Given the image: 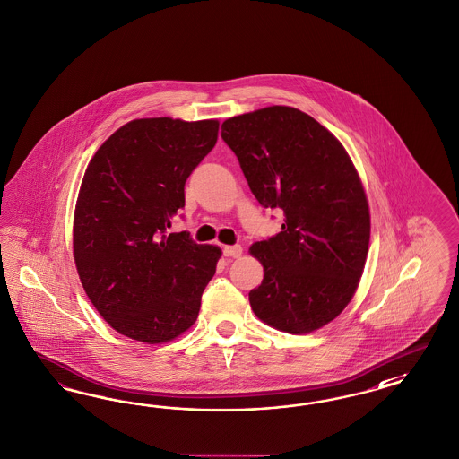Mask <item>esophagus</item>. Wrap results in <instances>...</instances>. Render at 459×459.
I'll list each match as a JSON object with an SVG mask.
<instances>
[{
    "mask_svg": "<svg viewBox=\"0 0 459 459\" xmlns=\"http://www.w3.org/2000/svg\"><path fill=\"white\" fill-rule=\"evenodd\" d=\"M222 253H224V256H233V258H238V256H241L243 248H241V245H231V247H224V248H222Z\"/></svg>",
    "mask_w": 459,
    "mask_h": 459,
    "instance_id": "1",
    "label": "esophagus"
}]
</instances>
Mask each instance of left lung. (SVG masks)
<instances>
[{"label":"left lung","mask_w":459,"mask_h":459,"mask_svg":"<svg viewBox=\"0 0 459 459\" xmlns=\"http://www.w3.org/2000/svg\"><path fill=\"white\" fill-rule=\"evenodd\" d=\"M221 136L256 201L283 212L281 233L250 247L265 272L250 290L253 312L285 333H312L348 306L367 262L370 209L355 165L290 106L228 118Z\"/></svg>","instance_id":"obj_1"}]
</instances>
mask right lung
Listing matches in <instances>:
<instances>
[{
    "label": "right lung",
    "instance_id": "1",
    "mask_svg": "<svg viewBox=\"0 0 459 459\" xmlns=\"http://www.w3.org/2000/svg\"><path fill=\"white\" fill-rule=\"evenodd\" d=\"M218 130V119H134L89 162L75 203V266L92 306L126 338L167 342L197 319L221 250L169 228Z\"/></svg>",
    "mask_w": 459,
    "mask_h": 459
}]
</instances>
